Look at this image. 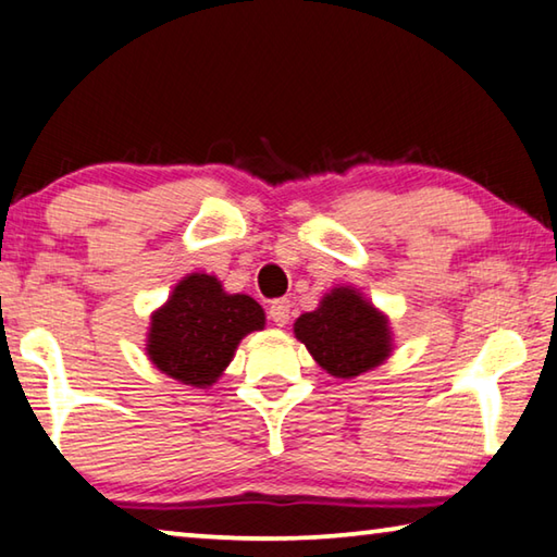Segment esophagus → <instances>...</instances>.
<instances>
[{
    "instance_id": "obj_1",
    "label": "esophagus",
    "mask_w": 557,
    "mask_h": 557,
    "mask_svg": "<svg viewBox=\"0 0 557 557\" xmlns=\"http://www.w3.org/2000/svg\"><path fill=\"white\" fill-rule=\"evenodd\" d=\"M269 318L273 321V325L284 327L290 318V300L288 298L273 300V304L269 306Z\"/></svg>"
}]
</instances>
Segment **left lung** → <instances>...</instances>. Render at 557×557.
<instances>
[{
  "label": "left lung",
  "mask_w": 557,
  "mask_h": 557,
  "mask_svg": "<svg viewBox=\"0 0 557 557\" xmlns=\"http://www.w3.org/2000/svg\"><path fill=\"white\" fill-rule=\"evenodd\" d=\"M296 338L335 377H355L389 355L387 318L358 290L335 288L294 325Z\"/></svg>",
  "instance_id": "8db88e82"
}]
</instances>
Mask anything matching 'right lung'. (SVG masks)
Masks as SVG:
<instances>
[{
  "label": "right lung",
  "instance_id": "obj_1",
  "mask_svg": "<svg viewBox=\"0 0 557 557\" xmlns=\"http://www.w3.org/2000/svg\"><path fill=\"white\" fill-rule=\"evenodd\" d=\"M263 308L244 294H224L207 273L180 281L152 315L148 355L165 375L185 385L207 387L232 362L246 333L261 331Z\"/></svg>",
  "mask_w": 557,
  "mask_h": 557
}]
</instances>
